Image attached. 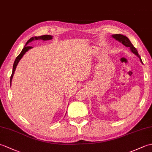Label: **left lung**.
I'll return each instance as SVG.
<instances>
[{
  "label": "left lung",
  "mask_w": 152,
  "mask_h": 152,
  "mask_svg": "<svg viewBox=\"0 0 152 152\" xmlns=\"http://www.w3.org/2000/svg\"><path fill=\"white\" fill-rule=\"evenodd\" d=\"M112 38H114V39H115L116 40H118V42H121L123 45H124L125 46L129 47L130 49H131V51L134 54L136 55V56L138 58H139L140 62L142 63V61L140 56H139V54H138V53L137 50L133 46V45L132 44V43L131 42V41L129 40V38L127 37H125V36H124V35L120 34H112Z\"/></svg>",
  "instance_id": "1"
}]
</instances>
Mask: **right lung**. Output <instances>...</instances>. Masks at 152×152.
Returning <instances> with one entry per match:
<instances>
[{
	"mask_svg": "<svg viewBox=\"0 0 152 152\" xmlns=\"http://www.w3.org/2000/svg\"><path fill=\"white\" fill-rule=\"evenodd\" d=\"M53 37L51 36V35H42V36H40V37H32L29 40H28L26 44H25V46H24V48H23L22 51H21V53H19V56L16 57V59L14 61V65H13V70H12V76L10 77V86L12 84V78L13 76H14V72L15 70L16 69V66H17L18 63L19 62V61L21 60V58L23 57V55L27 52V51L28 50H29L30 49H31L32 46H27L28 43L31 42H33L35 40H51L52 39Z\"/></svg>",
	"mask_w": 152,
	"mask_h": 152,
	"instance_id": "obj_1",
	"label": "right lung"
}]
</instances>
